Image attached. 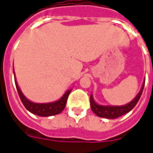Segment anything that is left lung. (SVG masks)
Masks as SVG:
<instances>
[{
	"label": "left lung",
	"mask_w": 153,
	"mask_h": 153,
	"mask_svg": "<svg viewBox=\"0 0 153 153\" xmlns=\"http://www.w3.org/2000/svg\"><path fill=\"white\" fill-rule=\"evenodd\" d=\"M144 85H145V80L142 83L141 90L140 92L137 93L135 98L132 99L130 103H126L125 105H120V106H114V105H102V104H98V103L95 102V100L93 99V94H91L90 96V105L91 108L93 110V112L97 114L98 117L106 118V119H116L118 117H120L122 115H124L125 114L130 112L133 108L136 105V103H138L139 99L141 98V93L144 88Z\"/></svg>",
	"instance_id": "left-lung-1"
}]
</instances>
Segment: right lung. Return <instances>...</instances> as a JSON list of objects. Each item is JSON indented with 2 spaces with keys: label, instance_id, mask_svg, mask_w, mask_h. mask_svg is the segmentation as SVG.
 <instances>
[{
  "label": "right lung",
  "instance_id": "add662e5",
  "mask_svg": "<svg viewBox=\"0 0 153 153\" xmlns=\"http://www.w3.org/2000/svg\"><path fill=\"white\" fill-rule=\"evenodd\" d=\"M13 74H14L16 88H17L18 95H19V97L21 98L22 103H23L24 107L26 108L29 112H31L32 114H36V115L42 116V117H49V116L58 114H60V113L63 111V109L65 107L68 96H69L70 93L71 92V89L67 90L60 99H58L56 101H54V102L43 103H34V102L30 101L28 98H27L24 96V94L22 93L21 89L18 87V84H17L15 72H14V69H13Z\"/></svg>",
  "mask_w": 153,
  "mask_h": 153
}]
</instances>
